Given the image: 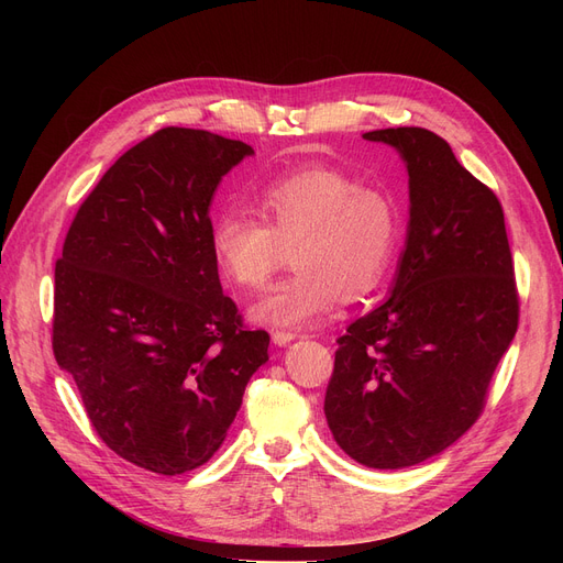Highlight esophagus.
I'll use <instances>...</instances> for the list:
<instances>
[{
    "label": "esophagus",
    "mask_w": 563,
    "mask_h": 563,
    "mask_svg": "<svg viewBox=\"0 0 563 563\" xmlns=\"http://www.w3.org/2000/svg\"><path fill=\"white\" fill-rule=\"evenodd\" d=\"M272 340H274V344H276V346H287L289 342L297 340V335H294V333H287V331H274V333H272Z\"/></svg>",
    "instance_id": "esophagus-1"
}]
</instances>
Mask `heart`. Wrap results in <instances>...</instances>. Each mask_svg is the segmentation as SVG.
Wrapping results in <instances>:
<instances>
[{
	"label": "heart",
	"instance_id": "obj_1",
	"mask_svg": "<svg viewBox=\"0 0 563 563\" xmlns=\"http://www.w3.org/2000/svg\"><path fill=\"white\" fill-rule=\"evenodd\" d=\"M257 210L264 222L244 210L217 217L210 251L234 285L260 289L294 246L297 272L251 308V319L269 327H314L338 306L340 294L358 299L372 291L399 240L395 198L335 166H308L264 183Z\"/></svg>",
	"mask_w": 563,
	"mask_h": 563
}]
</instances>
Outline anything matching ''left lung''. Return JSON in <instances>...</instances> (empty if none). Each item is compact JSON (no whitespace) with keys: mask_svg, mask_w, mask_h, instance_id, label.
<instances>
[{"mask_svg":"<svg viewBox=\"0 0 563 563\" xmlns=\"http://www.w3.org/2000/svg\"><path fill=\"white\" fill-rule=\"evenodd\" d=\"M408 173V228L388 299L338 340L323 401L338 445L374 470L418 465L475 424L518 329L497 196L424 128L363 134Z\"/></svg>","mask_w":563,"mask_h":563,"instance_id":"obj_1","label":"left lung"}]
</instances>
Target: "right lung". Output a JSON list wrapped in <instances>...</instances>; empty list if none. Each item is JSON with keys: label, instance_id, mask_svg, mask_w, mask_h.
<instances>
[{"label": "right lung", "instance_id": "right-lung-1", "mask_svg": "<svg viewBox=\"0 0 563 563\" xmlns=\"http://www.w3.org/2000/svg\"><path fill=\"white\" fill-rule=\"evenodd\" d=\"M251 155L205 130L155 132L102 175L56 262L54 358L107 448L157 475L214 456L269 361L210 251L217 187Z\"/></svg>", "mask_w": 563, "mask_h": 563}]
</instances>
